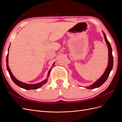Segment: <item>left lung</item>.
<instances>
[{"label":"left lung","instance_id":"8db88e82","mask_svg":"<svg viewBox=\"0 0 122 122\" xmlns=\"http://www.w3.org/2000/svg\"><path fill=\"white\" fill-rule=\"evenodd\" d=\"M103 35H104L105 42L106 43L107 45L108 49V55H108V65L107 67L105 70V72L102 75V76L100 77V78L98 80H97L96 81L95 83H94L93 84H92L90 86L86 87L87 88H88V89H94V88H97V87H99V86H101L106 81L107 79L108 78V77L109 75V74L110 72H111L113 67V56L112 54V46H111V45H110V43L108 41L107 39L105 33L104 32H103Z\"/></svg>","mask_w":122,"mask_h":122}]
</instances>
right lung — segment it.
Returning a JSON list of instances; mask_svg holds the SVG:
<instances>
[{
  "label": "right lung",
  "instance_id": "obj_1",
  "mask_svg": "<svg viewBox=\"0 0 122 122\" xmlns=\"http://www.w3.org/2000/svg\"><path fill=\"white\" fill-rule=\"evenodd\" d=\"M10 47V46H9ZM9 49H8V53L7 54V56H6V68L7 70H8V71L10 74V78H12V80L13 81V82L15 83L16 85H17L18 86H19V87L24 88V89L25 90H36V89H38V88H40L44 84H45L47 82V80H48V77L50 75V70L51 69H50L49 70V71L48 73V75H47V78L43 80V81L42 82H40L38 83H36V84H27V83H25L22 82H21L20 81H19L18 80H17L15 77L14 76V75H13V74L11 72L10 70V68L9 67V65H8V56H9ZM54 63L53 64L52 67L54 66Z\"/></svg>",
  "mask_w": 122,
  "mask_h": 122
}]
</instances>
